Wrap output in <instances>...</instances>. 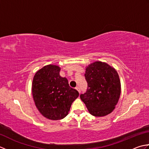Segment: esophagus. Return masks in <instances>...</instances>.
<instances>
[{
	"label": "esophagus",
	"instance_id": "1",
	"mask_svg": "<svg viewBox=\"0 0 149 149\" xmlns=\"http://www.w3.org/2000/svg\"><path fill=\"white\" fill-rule=\"evenodd\" d=\"M75 89H76L77 91H78V92L79 93H81V90H80V88H79V87H76V88H75Z\"/></svg>",
	"mask_w": 149,
	"mask_h": 149
}]
</instances>
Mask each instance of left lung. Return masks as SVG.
Instances as JSON below:
<instances>
[{
	"label": "left lung",
	"instance_id": "obj_1",
	"mask_svg": "<svg viewBox=\"0 0 149 149\" xmlns=\"http://www.w3.org/2000/svg\"><path fill=\"white\" fill-rule=\"evenodd\" d=\"M84 76L88 88L80 97L88 111L95 116H104L111 113L121 93V84L116 70L106 63L95 61L86 68Z\"/></svg>",
	"mask_w": 149,
	"mask_h": 149
}]
</instances>
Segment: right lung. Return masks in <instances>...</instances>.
<instances>
[{"label":"right lung","mask_w":149,"mask_h":149,"mask_svg":"<svg viewBox=\"0 0 149 149\" xmlns=\"http://www.w3.org/2000/svg\"><path fill=\"white\" fill-rule=\"evenodd\" d=\"M60 67L49 65L34 75L32 93L35 105L45 118L58 120L68 115L79 92L70 87L67 79L60 76Z\"/></svg>","instance_id":"add662e5"}]
</instances>
